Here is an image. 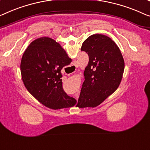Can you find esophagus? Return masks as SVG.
<instances>
[{
    "label": "esophagus",
    "mask_w": 150,
    "mask_h": 150,
    "mask_svg": "<svg viewBox=\"0 0 150 150\" xmlns=\"http://www.w3.org/2000/svg\"><path fill=\"white\" fill-rule=\"evenodd\" d=\"M75 96L76 98H78V97H79V95H78V94H75Z\"/></svg>",
    "instance_id": "obj_1"
}]
</instances>
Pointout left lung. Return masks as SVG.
Returning a JSON list of instances; mask_svg holds the SVG:
<instances>
[{"label": "left lung", "instance_id": "1", "mask_svg": "<svg viewBox=\"0 0 150 150\" xmlns=\"http://www.w3.org/2000/svg\"><path fill=\"white\" fill-rule=\"evenodd\" d=\"M81 50L88 54L89 62L84 71L85 81L77 106L93 108L119 86L125 62L118 46L105 35H90L83 42Z\"/></svg>", "mask_w": 150, "mask_h": 150}]
</instances>
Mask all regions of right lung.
<instances>
[{"mask_svg":"<svg viewBox=\"0 0 150 150\" xmlns=\"http://www.w3.org/2000/svg\"><path fill=\"white\" fill-rule=\"evenodd\" d=\"M66 51L54 40H35L24 52L21 62L23 83L29 92L44 106L57 109L72 107L76 100L62 88V69L71 62Z\"/></svg>","mask_w":150,"mask_h":150,"instance_id":"add662e5","label":"right lung"}]
</instances>
